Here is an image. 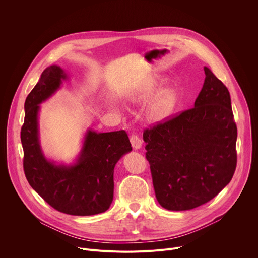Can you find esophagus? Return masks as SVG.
Segmentation results:
<instances>
[{"label": "esophagus", "instance_id": "esophagus-1", "mask_svg": "<svg viewBox=\"0 0 258 258\" xmlns=\"http://www.w3.org/2000/svg\"><path fill=\"white\" fill-rule=\"evenodd\" d=\"M131 143H132L133 148H134V149H136V150L141 149L142 144H143L142 140H141L138 136H136V135H133V136L131 137Z\"/></svg>", "mask_w": 258, "mask_h": 258}]
</instances>
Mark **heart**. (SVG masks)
Segmentation results:
<instances>
[{
	"mask_svg": "<svg viewBox=\"0 0 258 258\" xmlns=\"http://www.w3.org/2000/svg\"><path fill=\"white\" fill-rule=\"evenodd\" d=\"M171 103H172L171 94L170 93L163 94L153 105V107L151 109L152 115L155 118H161L165 114L167 110L169 109V107L171 106Z\"/></svg>",
	"mask_w": 258,
	"mask_h": 258,
	"instance_id": "obj_1",
	"label": "heart"
}]
</instances>
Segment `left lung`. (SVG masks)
Instances as JSON below:
<instances>
[{
	"label": "left lung",
	"instance_id": "left-lung-1",
	"mask_svg": "<svg viewBox=\"0 0 258 258\" xmlns=\"http://www.w3.org/2000/svg\"><path fill=\"white\" fill-rule=\"evenodd\" d=\"M204 72L194 108L143 134L156 199L167 210H189L210 201L236 169L230 93L208 67Z\"/></svg>",
	"mask_w": 258,
	"mask_h": 258
}]
</instances>
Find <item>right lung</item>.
Masks as SVG:
<instances>
[{
  "label": "right lung",
  "mask_w": 258,
  "mask_h": 258,
  "mask_svg": "<svg viewBox=\"0 0 258 258\" xmlns=\"http://www.w3.org/2000/svg\"><path fill=\"white\" fill-rule=\"evenodd\" d=\"M68 80L64 69L51 65L27 96L21 127L23 168L31 188L56 210L70 215H94L111 205L114 167L133 148L124 131L97 133L88 128L81 151L71 163H58L45 155L40 139L41 104Z\"/></svg>",
  "instance_id": "1"
}]
</instances>
